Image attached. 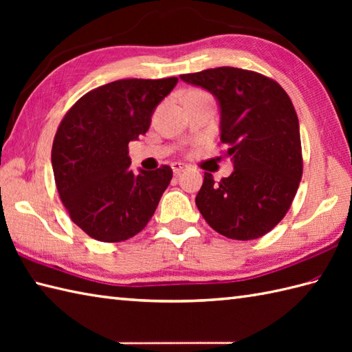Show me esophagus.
<instances>
[{
  "mask_svg": "<svg viewBox=\"0 0 352 352\" xmlns=\"http://www.w3.org/2000/svg\"><path fill=\"white\" fill-rule=\"evenodd\" d=\"M170 166H172V172H174L175 175L182 174V172H183L186 168H188V166H186V164H183V163H172Z\"/></svg>",
  "mask_w": 352,
  "mask_h": 352,
  "instance_id": "esophagus-1",
  "label": "esophagus"
}]
</instances>
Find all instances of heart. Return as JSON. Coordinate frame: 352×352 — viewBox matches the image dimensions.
Masks as SVG:
<instances>
[{
	"instance_id": "obj_1",
	"label": "heart",
	"mask_w": 352,
	"mask_h": 352,
	"mask_svg": "<svg viewBox=\"0 0 352 352\" xmlns=\"http://www.w3.org/2000/svg\"><path fill=\"white\" fill-rule=\"evenodd\" d=\"M190 95H206V94H203V92H199V91H190V92L188 94V96H190Z\"/></svg>"
}]
</instances>
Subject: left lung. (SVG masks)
Instances as JSON below:
<instances>
[{
  "mask_svg": "<svg viewBox=\"0 0 352 352\" xmlns=\"http://www.w3.org/2000/svg\"><path fill=\"white\" fill-rule=\"evenodd\" d=\"M210 92L221 142L234 170L214 183L206 172L195 203L214 231L236 241L269 233L294 201L302 177L300 122L287 94L261 74L230 68L180 76Z\"/></svg>",
  "mask_w": 352,
  "mask_h": 352,
  "instance_id": "1",
  "label": "left lung"
}]
</instances>
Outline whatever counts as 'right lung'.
Returning a JSON list of instances; mask_svg holds the SVG:
<instances>
[{
    "label": "right lung",
    "instance_id": "obj_1",
    "mask_svg": "<svg viewBox=\"0 0 352 352\" xmlns=\"http://www.w3.org/2000/svg\"><path fill=\"white\" fill-rule=\"evenodd\" d=\"M178 83L118 80L87 92L66 113L52 142L58 195L74 223L100 242H122L145 228L172 169H130L129 144L151 124L155 107Z\"/></svg>",
    "mask_w": 352,
    "mask_h": 352
}]
</instances>
